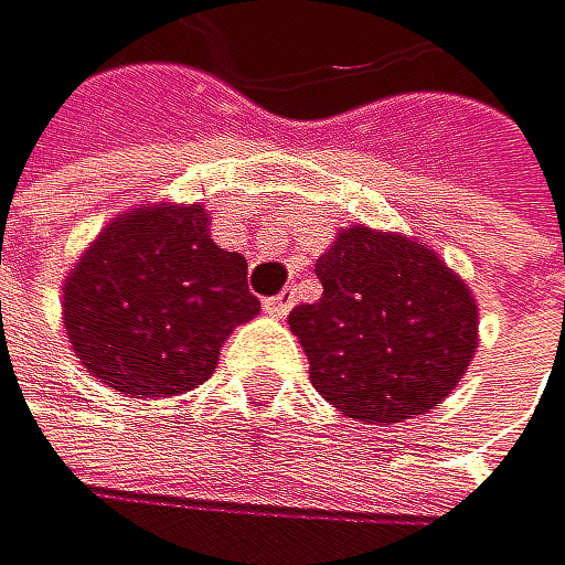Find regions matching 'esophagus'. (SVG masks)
<instances>
[{
  "label": "esophagus",
  "instance_id": "esophagus-1",
  "mask_svg": "<svg viewBox=\"0 0 565 565\" xmlns=\"http://www.w3.org/2000/svg\"><path fill=\"white\" fill-rule=\"evenodd\" d=\"M291 306H295V295H291V291H280V295L264 298V309H267L270 316H277V319H285V316L291 312Z\"/></svg>",
  "mask_w": 565,
  "mask_h": 565
}]
</instances>
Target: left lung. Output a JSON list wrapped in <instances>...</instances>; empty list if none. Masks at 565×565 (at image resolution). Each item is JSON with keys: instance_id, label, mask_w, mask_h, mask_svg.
I'll use <instances>...</instances> for the list:
<instances>
[{"instance_id": "1", "label": "left lung", "mask_w": 565, "mask_h": 565, "mask_svg": "<svg viewBox=\"0 0 565 565\" xmlns=\"http://www.w3.org/2000/svg\"><path fill=\"white\" fill-rule=\"evenodd\" d=\"M322 298L288 316L322 399L367 424L434 409L476 354V301L434 249L364 225L316 259Z\"/></svg>"}]
</instances>
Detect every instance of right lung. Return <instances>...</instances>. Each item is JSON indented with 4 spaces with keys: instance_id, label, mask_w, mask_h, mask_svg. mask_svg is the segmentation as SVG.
Here are the masks:
<instances>
[{
    "instance_id": "obj_1",
    "label": "right lung",
    "mask_w": 565,
    "mask_h": 565,
    "mask_svg": "<svg viewBox=\"0 0 565 565\" xmlns=\"http://www.w3.org/2000/svg\"><path fill=\"white\" fill-rule=\"evenodd\" d=\"M72 351L135 399L180 396L211 379L225 337L259 312L246 259L218 249L207 214L138 207L110 222L65 285Z\"/></svg>"
}]
</instances>
